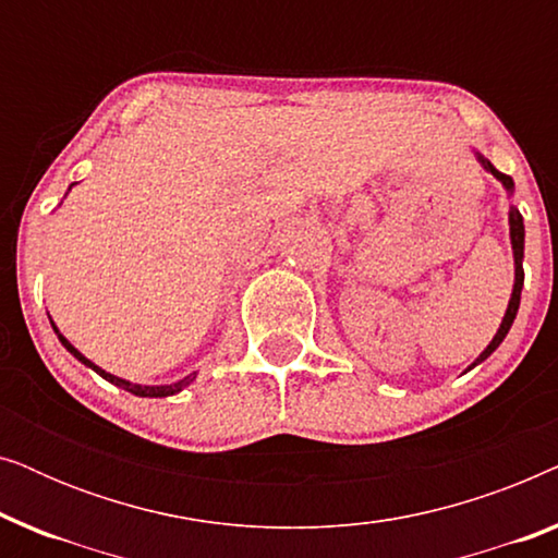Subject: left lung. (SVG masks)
Wrapping results in <instances>:
<instances>
[{"instance_id":"8db88e82","label":"left lung","mask_w":558,"mask_h":558,"mask_svg":"<svg viewBox=\"0 0 558 558\" xmlns=\"http://www.w3.org/2000/svg\"><path fill=\"white\" fill-rule=\"evenodd\" d=\"M477 159H480V165H483L485 170L493 174V178H498V180L502 182V187H506L508 193H513V178H508V174H502V172L495 170V167H493L490 162H487V159H485L483 155H480V151H477ZM508 223H510V243H513V258H515V284H513V294H510V302H508L506 317H502V323H500V327H498V332H495V338L490 340V345H487V348L483 350V353H480L477 361L472 363L468 371L475 368L477 363H483L485 357H490V355H493V350L498 348L502 340H506V335H508V330H510V325H513V319H515V315H518V304H521V289H523V241H525V228H523V216H521V213H518V208H513V205H510Z\"/></svg>"}]
</instances>
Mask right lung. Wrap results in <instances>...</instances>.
Returning <instances> with one entry per match:
<instances>
[{"label": "right lung", "mask_w": 558, "mask_h": 558, "mask_svg": "<svg viewBox=\"0 0 558 558\" xmlns=\"http://www.w3.org/2000/svg\"><path fill=\"white\" fill-rule=\"evenodd\" d=\"M52 330H56V335H58V340H60V342H63V345H65V350H68V353H71V355H75V357H78V361H81L83 365H88V368H90V371H96V373H98V376H101V378H106V380H109V384H113V386H119V388H124V391H129V393H134V396H144V399H165V396L180 393V391H182V388H185V386H190V384H193V380H195V373H190V376H185V378H182V380H178V384H170V386H140V384H129V380H124V378H119V376H111V373H106L104 368H98V365H96V363H90L86 355H83V353H78V350H75V348L71 345V342H68V340L63 338V335H60V332H58V327H56V325H52Z\"/></svg>", "instance_id": "right-lung-1"}]
</instances>
